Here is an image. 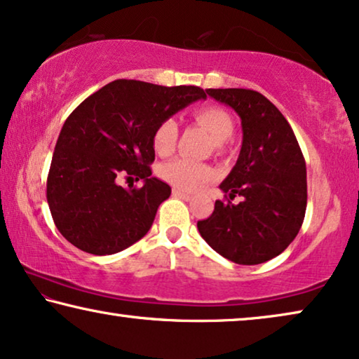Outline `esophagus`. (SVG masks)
<instances>
[{"instance_id":"esophagus-1","label":"esophagus","mask_w":359,"mask_h":359,"mask_svg":"<svg viewBox=\"0 0 359 359\" xmlns=\"http://www.w3.org/2000/svg\"><path fill=\"white\" fill-rule=\"evenodd\" d=\"M172 195L174 196H177V198H182V200H191V195L190 194H187V191H184V190H179V189H174L172 190Z\"/></svg>"}]
</instances>
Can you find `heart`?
I'll return each instance as SVG.
<instances>
[{
  "label": "heart",
  "mask_w": 359,
  "mask_h": 359,
  "mask_svg": "<svg viewBox=\"0 0 359 359\" xmlns=\"http://www.w3.org/2000/svg\"><path fill=\"white\" fill-rule=\"evenodd\" d=\"M195 120L201 127L208 130L216 143L221 144L228 141L234 133V122L231 115L224 109L216 105H205L195 112ZM177 122L174 118H165L158 125L153 135V146L156 153L168 156L174 151L175 141H177ZM161 175L164 180L179 189L196 191L210 184L215 179V170L206 164L194 163V161L177 158L165 163L161 168Z\"/></svg>",
  "instance_id": "b5f03b06"
}]
</instances>
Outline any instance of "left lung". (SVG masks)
Listing matches in <instances>:
<instances>
[{
	"label": "left lung",
	"mask_w": 359,
	"mask_h": 359,
	"mask_svg": "<svg viewBox=\"0 0 359 359\" xmlns=\"http://www.w3.org/2000/svg\"><path fill=\"white\" fill-rule=\"evenodd\" d=\"M241 117L239 158L219 189L239 204L216 200L198 231L211 249L239 265H259L294 241L306 215V161L287 120L252 89H206Z\"/></svg>",
	"instance_id": "1"
}]
</instances>
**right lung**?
<instances>
[{
	"label": "right lung",
	"mask_w": 359,
	"mask_h": 359,
	"mask_svg": "<svg viewBox=\"0 0 359 359\" xmlns=\"http://www.w3.org/2000/svg\"><path fill=\"white\" fill-rule=\"evenodd\" d=\"M196 86L117 79L84 99L60 131L47 179L58 231L74 247L112 255L146 236L170 187L151 175L158 125L195 100ZM120 177L143 180L123 189Z\"/></svg>",
	"instance_id": "obj_1"
}]
</instances>
